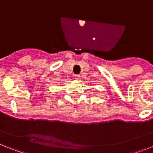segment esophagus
Returning <instances> with one entry per match:
<instances>
[{"label": "esophagus", "instance_id": "34e87169", "mask_svg": "<svg viewBox=\"0 0 153 153\" xmlns=\"http://www.w3.org/2000/svg\"><path fill=\"white\" fill-rule=\"evenodd\" d=\"M74 79H75L76 80H79V79H80V76L76 75L75 76H74Z\"/></svg>", "mask_w": 153, "mask_h": 153}]
</instances>
